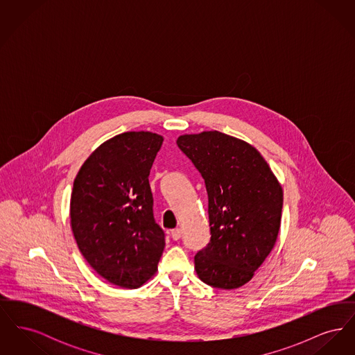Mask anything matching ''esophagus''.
Wrapping results in <instances>:
<instances>
[{"instance_id":"esophagus-1","label":"esophagus","mask_w":355,"mask_h":355,"mask_svg":"<svg viewBox=\"0 0 355 355\" xmlns=\"http://www.w3.org/2000/svg\"><path fill=\"white\" fill-rule=\"evenodd\" d=\"M170 236H171V238H173L174 241H178V239L181 238V236H182V230H181V229H174V230H171Z\"/></svg>"}]
</instances>
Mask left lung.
<instances>
[{
  "instance_id": "1",
  "label": "left lung",
  "mask_w": 355,
  "mask_h": 355,
  "mask_svg": "<svg viewBox=\"0 0 355 355\" xmlns=\"http://www.w3.org/2000/svg\"><path fill=\"white\" fill-rule=\"evenodd\" d=\"M201 173L209 197L210 242L194 257L198 278L233 290L254 277L274 249L284 190L262 154L249 142L217 130L177 138Z\"/></svg>"
}]
</instances>
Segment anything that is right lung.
Returning a JSON list of instances; mask_svg holds the SVG:
<instances>
[{"label": "right lung", "instance_id": "1", "mask_svg": "<svg viewBox=\"0 0 355 355\" xmlns=\"http://www.w3.org/2000/svg\"><path fill=\"white\" fill-rule=\"evenodd\" d=\"M162 142V135L144 130L114 135L87 157L73 184L74 239L87 263L116 286H142L164 253L149 185Z\"/></svg>", "mask_w": 355, "mask_h": 355}]
</instances>
